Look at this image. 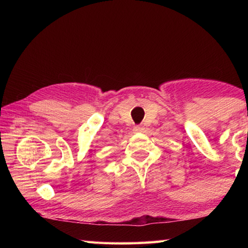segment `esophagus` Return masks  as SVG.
<instances>
[{
    "label": "esophagus",
    "mask_w": 248,
    "mask_h": 248,
    "mask_svg": "<svg viewBox=\"0 0 248 248\" xmlns=\"http://www.w3.org/2000/svg\"><path fill=\"white\" fill-rule=\"evenodd\" d=\"M133 131L136 133H141V132L144 131V128L142 127V125H136V127L133 128Z\"/></svg>",
    "instance_id": "esophagus-1"
}]
</instances>
